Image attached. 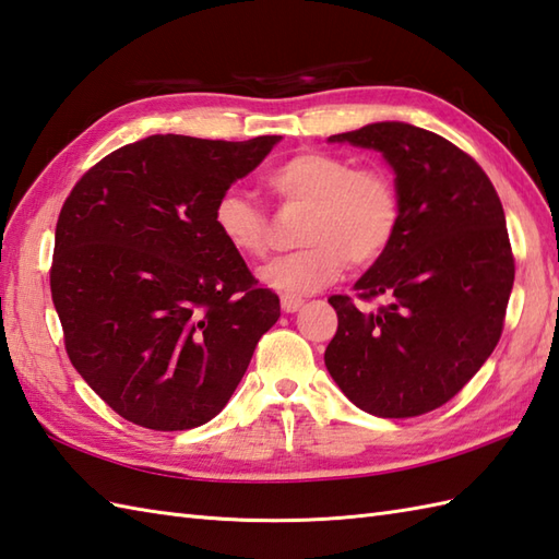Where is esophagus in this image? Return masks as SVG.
Here are the masks:
<instances>
[{
	"instance_id": "34e87169",
	"label": "esophagus",
	"mask_w": 559,
	"mask_h": 559,
	"mask_svg": "<svg viewBox=\"0 0 559 559\" xmlns=\"http://www.w3.org/2000/svg\"><path fill=\"white\" fill-rule=\"evenodd\" d=\"M304 306V299L299 294H282V311L284 313H296Z\"/></svg>"
}]
</instances>
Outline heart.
Instances as JSON below:
<instances>
[{
    "label": "heart",
    "instance_id": "1",
    "mask_svg": "<svg viewBox=\"0 0 559 559\" xmlns=\"http://www.w3.org/2000/svg\"><path fill=\"white\" fill-rule=\"evenodd\" d=\"M267 193L284 207H304L299 251L260 267L270 289L316 292L334 282L346 260L368 267L390 251L402 225V195L380 167H354L325 151H301L272 167ZM213 222L234 253L263 258L270 251V219L246 193L229 189L213 207Z\"/></svg>",
    "mask_w": 559,
    "mask_h": 559
}]
</instances>
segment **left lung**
<instances>
[{"label":"left lung","mask_w":559,"mask_h":559,"mask_svg":"<svg viewBox=\"0 0 559 559\" xmlns=\"http://www.w3.org/2000/svg\"><path fill=\"white\" fill-rule=\"evenodd\" d=\"M330 141L380 151L396 175L402 225L390 251L334 294L332 380L364 412L412 418L448 404L500 342L514 284L504 210L474 157L402 121L368 123Z\"/></svg>","instance_id":"8db88e82"}]
</instances>
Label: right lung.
Returning <instances> with one entry per match:
<instances>
[{
  "label": "right lung",
  "instance_id": "1",
  "mask_svg": "<svg viewBox=\"0 0 559 559\" xmlns=\"http://www.w3.org/2000/svg\"><path fill=\"white\" fill-rule=\"evenodd\" d=\"M277 141L151 135L103 157L61 205L49 289L69 361L131 424H207L277 322L280 296L213 222Z\"/></svg>",
  "mask_w": 559,
  "mask_h": 559
}]
</instances>
